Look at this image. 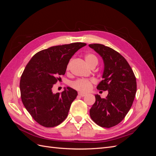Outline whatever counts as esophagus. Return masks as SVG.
I'll use <instances>...</instances> for the list:
<instances>
[{"mask_svg":"<svg viewBox=\"0 0 156 156\" xmlns=\"http://www.w3.org/2000/svg\"><path fill=\"white\" fill-rule=\"evenodd\" d=\"M78 94H79V96H81V97H84V96H87V94H84V93H82V92H79Z\"/></svg>","mask_w":156,"mask_h":156,"instance_id":"34e87169","label":"esophagus"}]
</instances>
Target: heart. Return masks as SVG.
Masks as SVG:
<instances>
[{
  "instance_id": "heart-1",
  "label": "heart",
  "mask_w": 156,
  "mask_h": 156,
  "mask_svg": "<svg viewBox=\"0 0 156 156\" xmlns=\"http://www.w3.org/2000/svg\"><path fill=\"white\" fill-rule=\"evenodd\" d=\"M85 60L88 65L94 62H98V59L96 56L93 54H87L85 56ZM71 64V60L68 62L67 65V70H69L70 68ZM94 84V81L90 79H79L76 80V81H73L72 83V87L74 89L77 90L81 92L86 93L89 92L92 88V85Z\"/></svg>"
}]
</instances>
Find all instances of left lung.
I'll use <instances>...</instances> for the list:
<instances>
[{"label":"left lung","instance_id":"8db88e82","mask_svg":"<svg viewBox=\"0 0 156 156\" xmlns=\"http://www.w3.org/2000/svg\"><path fill=\"white\" fill-rule=\"evenodd\" d=\"M104 62L103 80L97 87L108 91L105 98L96 95V102L90 110L92 120L103 127L119 124L129 112L136 91L135 74L123 56L109 47L99 44L89 45Z\"/></svg>","mask_w":156,"mask_h":156}]
</instances>
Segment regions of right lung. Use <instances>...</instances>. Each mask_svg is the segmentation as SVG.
Segmentation results:
<instances>
[{
    "mask_svg": "<svg viewBox=\"0 0 156 156\" xmlns=\"http://www.w3.org/2000/svg\"><path fill=\"white\" fill-rule=\"evenodd\" d=\"M87 44L75 42L53 46L37 52L23 71L20 80L22 102L36 122L45 127L59 125L66 119L77 92L67 87L53 93V84L66 71L70 58Z\"/></svg>",
    "mask_w": 156,
    "mask_h": 156,
    "instance_id": "1",
    "label": "right lung"
}]
</instances>
